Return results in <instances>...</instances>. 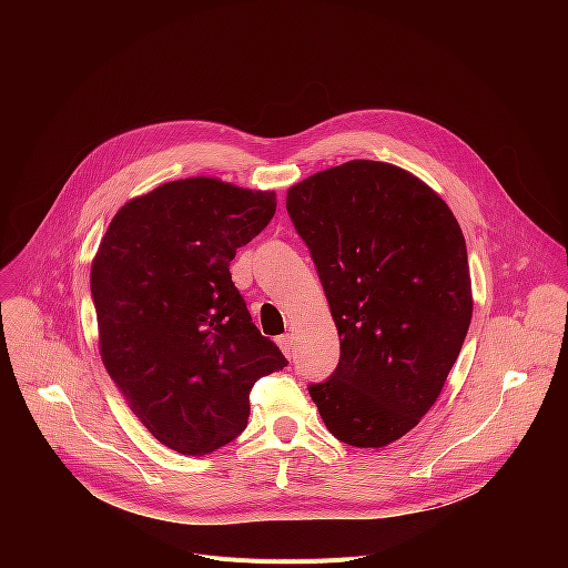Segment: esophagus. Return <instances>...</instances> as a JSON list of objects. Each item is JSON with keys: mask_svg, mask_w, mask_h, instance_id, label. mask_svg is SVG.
I'll use <instances>...</instances> for the list:
<instances>
[{"mask_svg": "<svg viewBox=\"0 0 568 568\" xmlns=\"http://www.w3.org/2000/svg\"><path fill=\"white\" fill-rule=\"evenodd\" d=\"M278 346H281V351L285 353V357H290L292 359V355H294V351H292V342H294V337H292V333H285V335H281L278 339Z\"/></svg>", "mask_w": 568, "mask_h": 568, "instance_id": "obj_1", "label": "esophagus"}]
</instances>
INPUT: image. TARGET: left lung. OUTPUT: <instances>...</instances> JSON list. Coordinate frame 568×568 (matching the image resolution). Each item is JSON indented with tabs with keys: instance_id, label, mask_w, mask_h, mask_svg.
I'll list each match as a JSON object with an SVG mask.
<instances>
[{
	"instance_id": "left-lung-1",
	"label": "left lung",
	"mask_w": 568,
	"mask_h": 568,
	"mask_svg": "<svg viewBox=\"0 0 568 568\" xmlns=\"http://www.w3.org/2000/svg\"><path fill=\"white\" fill-rule=\"evenodd\" d=\"M342 357L310 395L328 432L377 449L434 407L471 321L465 237L445 200L414 173L353 159L287 189Z\"/></svg>"
}]
</instances>
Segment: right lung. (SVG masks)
<instances>
[{
  "mask_svg": "<svg viewBox=\"0 0 568 568\" xmlns=\"http://www.w3.org/2000/svg\"><path fill=\"white\" fill-rule=\"evenodd\" d=\"M274 213V191L202 175L128 200L101 237L90 274L101 359L145 429L180 454L231 443L252 386L287 366L229 272Z\"/></svg>",
  "mask_w": 568,
  "mask_h": 568,
  "instance_id": "1",
  "label": "right lung"
}]
</instances>
